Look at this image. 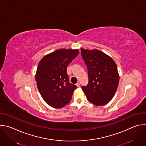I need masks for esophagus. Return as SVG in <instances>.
<instances>
[{
  "label": "esophagus",
  "instance_id": "esophagus-1",
  "mask_svg": "<svg viewBox=\"0 0 146 146\" xmlns=\"http://www.w3.org/2000/svg\"><path fill=\"white\" fill-rule=\"evenodd\" d=\"M76 85V86H77V87H79L80 86V84L79 82H77Z\"/></svg>",
  "mask_w": 146,
  "mask_h": 146
}]
</instances>
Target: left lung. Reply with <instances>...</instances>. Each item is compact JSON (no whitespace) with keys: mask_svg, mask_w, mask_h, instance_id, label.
<instances>
[{"mask_svg":"<svg viewBox=\"0 0 146 146\" xmlns=\"http://www.w3.org/2000/svg\"><path fill=\"white\" fill-rule=\"evenodd\" d=\"M81 52L88 74V84L81 88L91 103L105 105L112 99L118 86L117 65L111 57L99 50L81 48Z\"/></svg>","mask_w":146,"mask_h":146,"instance_id":"1","label":"left lung"}]
</instances>
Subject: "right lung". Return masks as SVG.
<instances>
[{"instance_id":"add662e5","label":"right lung","mask_w":146,"mask_h":146,"mask_svg":"<svg viewBox=\"0 0 146 146\" xmlns=\"http://www.w3.org/2000/svg\"><path fill=\"white\" fill-rule=\"evenodd\" d=\"M78 54V50L60 49L44 56L39 62L36 81L44 100L54 108L64 107L77 88L69 82L66 69Z\"/></svg>"}]
</instances>
